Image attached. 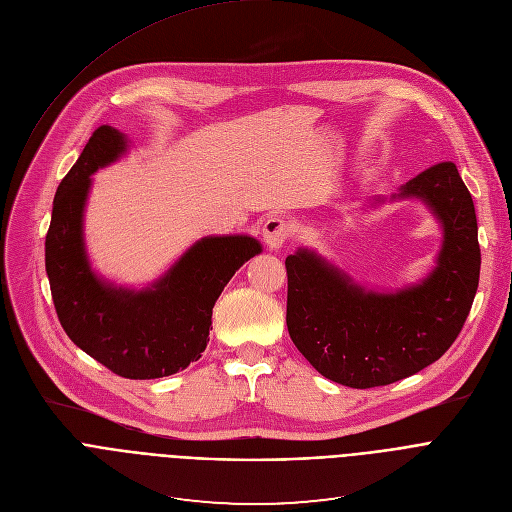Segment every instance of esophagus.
Masks as SVG:
<instances>
[{"mask_svg":"<svg viewBox=\"0 0 512 512\" xmlns=\"http://www.w3.org/2000/svg\"><path fill=\"white\" fill-rule=\"evenodd\" d=\"M290 236V226L282 218H269L263 224V241L271 251H280Z\"/></svg>","mask_w":512,"mask_h":512,"instance_id":"esophagus-1","label":"esophagus"}]
</instances>
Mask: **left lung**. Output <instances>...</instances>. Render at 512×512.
<instances>
[{
	"instance_id": "1",
	"label": "left lung",
	"mask_w": 512,
	"mask_h": 512,
	"mask_svg": "<svg viewBox=\"0 0 512 512\" xmlns=\"http://www.w3.org/2000/svg\"><path fill=\"white\" fill-rule=\"evenodd\" d=\"M412 197L442 226L436 267L420 284L374 292L315 251L286 257L288 333L333 383L370 389L412 377L453 346L469 315L482 263L471 193L457 166L440 162L393 195Z\"/></svg>"
}]
</instances>
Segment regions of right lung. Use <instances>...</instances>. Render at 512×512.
<instances>
[{
    "instance_id": "1",
    "label": "right lung",
    "mask_w": 512,
    "mask_h": 512,
    "mask_svg": "<svg viewBox=\"0 0 512 512\" xmlns=\"http://www.w3.org/2000/svg\"><path fill=\"white\" fill-rule=\"evenodd\" d=\"M127 138L100 125L63 177L45 238L51 296L67 337L119 377L146 381L187 368L210 342L212 309L236 269L261 253L247 234L206 236L144 290L105 282L84 247L92 175L127 152Z\"/></svg>"
}]
</instances>
